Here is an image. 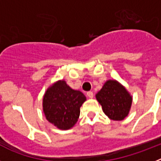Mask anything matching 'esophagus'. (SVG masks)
<instances>
[{
    "label": "esophagus",
    "instance_id": "34e87169",
    "mask_svg": "<svg viewBox=\"0 0 161 161\" xmlns=\"http://www.w3.org/2000/svg\"><path fill=\"white\" fill-rule=\"evenodd\" d=\"M87 97L89 98H93V92H91V91H89V92H88L87 93Z\"/></svg>",
    "mask_w": 161,
    "mask_h": 161
}]
</instances>
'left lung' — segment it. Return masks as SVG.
<instances>
[{
	"instance_id": "left-lung-1",
	"label": "left lung",
	"mask_w": 161,
	"mask_h": 161,
	"mask_svg": "<svg viewBox=\"0 0 161 161\" xmlns=\"http://www.w3.org/2000/svg\"><path fill=\"white\" fill-rule=\"evenodd\" d=\"M96 99L109 119L122 121L129 114L132 96L116 80H108L96 94Z\"/></svg>"
}]
</instances>
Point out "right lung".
Instances as JSON below:
<instances>
[{
    "label": "right lung",
    "instance_id": "obj_1",
    "mask_svg": "<svg viewBox=\"0 0 161 161\" xmlns=\"http://www.w3.org/2000/svg\"><path fill=\"white\" fill-rule=\"evenodd\" d=\"M86 97L59 80L47 88L42 98V110L47 120L59 130L72 128L80 116V108Z\"/></svg>",
    "mask_w": 161,
    "mask_h": 161
}]
</instances>
